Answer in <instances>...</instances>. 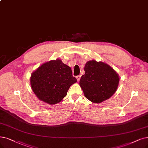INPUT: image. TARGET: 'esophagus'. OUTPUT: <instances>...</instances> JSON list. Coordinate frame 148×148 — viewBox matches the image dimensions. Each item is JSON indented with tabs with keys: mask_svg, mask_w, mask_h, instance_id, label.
Returning <instances> with one entry per match:
<instances>
[{
	"mask_svg": "<svg viewBox=\"0 0 148 148\" xmlns=\"http://www.w3.org/2000/svg\"><path fill=\"white\" fill-rule=\"evenodd\" d=\"M76 78L77 79V81H79L80 80V78H81V75L76 76Z\"/></svg>",
	"mask_w": 148,
	"mask_h": 148,
	"instance_id": "esophagus-1",
	"label": "esophagus"
}]
</instances>
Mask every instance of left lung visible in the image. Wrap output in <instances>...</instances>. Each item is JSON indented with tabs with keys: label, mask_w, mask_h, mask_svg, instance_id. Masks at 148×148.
<instances>
[{
	"label": "left lung",
	"mask_w": 148,
	"mask_h": 148,
	"mask_svg": "<svg viewBox=\"0 0 148 148\" xmlns=\"http://www.w3.org/2000/svg\"><path fill=\"white\" fill-rule=\"evenodd\" d=\"M79 86L84 96L93 103H100L110 98L116 91L120 77L113 68L102 61H88L84 66Z\"/></svg>",
	"instance_id": "obj_1"
}]
</instances>
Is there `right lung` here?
I'll return each instance as SVG.
<instances>
[{
  "instance_id": "right-lung-1",
  "label": "right lung",
  "mask_w": 148,
  "mask_h": 148,
  "mask_svg": "<svg viewBox=\"0 0 148 148\" xmlns=\"http://www.w3.org/2000/svg\"><path fill=\"white\" fill-rule=\"evenodd\" d=\"M77 82L72 69L60 59L46 62L32 73L30 85L37 98L50 105L61 102Z\"/></svg>"
}]
</instances>
